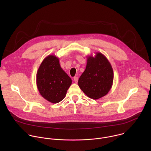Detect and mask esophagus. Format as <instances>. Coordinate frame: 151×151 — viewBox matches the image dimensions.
I'll list each match as a JSON object with an SVG mask.
<instances>
[{
  "instance_id": "obj_1",
  "label": "esophagus",
  "mask_w": 151,
  "mask_h": 151,
  "mask_svg": "<svg viewBox=\"0 0 151 151\" xmlns=\"http://www.w3.org/2000/svg\"><path fill=\"white\" fill-rule=\"evenodd\" d=\"M73 81H74L76 83H77L78 81V76H75V77L73 78Z\"/></svg>"
}]
</instances>
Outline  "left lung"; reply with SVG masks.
I'll return each instance as SVG.
<instances>
[{
	"mask_svg": "<svg viewBox=\"0 0 151 151\" xmlns=\"http://www.w3.org/2000/svg\"><path fill=\"white\" fill-rule=\"evenodd\" d=\"M114 71L109 60L101 52L87 57L85 71L78 80L81 90L88 97L97 100L106 96L111 89Z\"/></svg>",
	"mask_w": 151,
	"mask_h": 151,
	"instance_id": "1",
	"label": "left lung"
}]
</instances>
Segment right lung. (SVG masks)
Segmentation results:
<instances>
[{
	"instance_id": "1",
	"label": "right lung",
	"mask_w": 151,
	"mask_h": 151,
	"mask_svg": "<svg viewBox=\"0 0 151 151\" xmlns=\"http://www.w3.org/2000/svg\"><path fill=\"white\" fill-rule=\"evenodd\" d=\"M72 82L55 55H49L42 61L36 74V85L39 93L45 99L52 103L61 101Z\"/></svg>"
}]
</instances>
